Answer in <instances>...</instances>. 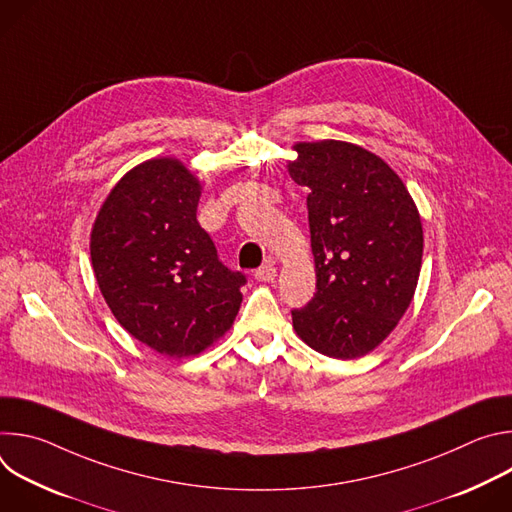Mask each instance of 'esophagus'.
Masks as SVG:
<instances>
[{"label":"esophagus","mask_w":512,"mask_h":512,"mask_svg":"<svg viewBox=\"0 0 512 512\" xmlns=\"http://www.w3.org/2000/svg\"><path fill=\"white\" fill-rule=\"evenodd\" d=\"M275 277H277V269H275L273 263H265V265H261V267L255 271V279L261 281V283H269V281H273Z\"/></svg>","instance_id":"esophagus-1"}]
</instances>
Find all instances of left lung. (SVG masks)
Masks as SVG:
<instances>
[{
	"instance_id": "obj_1",
	"label": "left lung",
	"mask_w": 512,
	"mask_h": 512,
	"mask_svg": "<svg viewBox=\"0 0 512 512\" xmlns=\"http://www.w3.org/2000/svg\"><path fill=\"white\" fill-rule=\"evenodd\" d=\"M287 172L308 186L316 267L312 302L291 312L296 334L332 358L373 352L407 312L421 271L423 227L397 172L362 145L296 141Z\"/></svg>"
}]
</instances>
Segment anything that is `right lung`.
<instances>
[{"instance_id":"obj_1","label":"right lung","mask_w":512,"mask_h":512,"mask_svg":"<svg viewBox=\"0 0 512 512\" xmlns=\"http://www.w3.org/2000/svg\"><path fill=\"white\" fill-rule=\"evenodd\" d=\"M200 194L182 160H145L111 188L91 229L93 271L115 320L170 358L214 346L243 302L245 275L218 261L196 221Z\"/></svg>"}]
</instances>
